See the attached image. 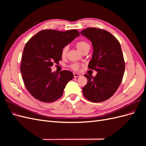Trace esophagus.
I'll return each mask as SVG.
<instances>
[{
	"mask_svg": "<svg viewBox=\"0 0 146 146\" xmlns=\"http://www.w3.org/2000/svg\"><path fill=\"white\" fill-rule=\"evenodd\" d=\"M81 75L79 74H77V73H74V77H80Z\"/></svg>",
	"mask_w": 146,
	"mask_h": 146,
	"instance_id": "esophagus-1",
	"label": "esophagus"
}]
</instances>
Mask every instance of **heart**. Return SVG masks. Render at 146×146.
Segmentation results:
<instances>
[{"label":"heart","mask_w":146,"mask_h":146,"mask_svg":"<svg viewBox=\"0 0 146 146\" xmlns=\"http://www.w3.org/2000/svg\"><path fill=\"white\" fill-rule=\"evenodd\" d=\"M76 46L77 47V49L80 51L81 53H82L83 51H85V50L87 49H90V44L88 42L85 41H78L76 44ZM69 49V47L68 46H65L61 50V56L62 57H65L67 55V53ZM81 65L78 63H73L72 64H70L69 66V67L71 68L74 70H78L79 69H80Z\"/></svg>","instance_id":"obj_1"}]
</instances>
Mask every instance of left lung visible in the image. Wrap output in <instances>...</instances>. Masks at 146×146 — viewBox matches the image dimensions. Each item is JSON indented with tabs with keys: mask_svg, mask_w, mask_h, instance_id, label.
Listing matches in <instances>:
<instances>
[{
	"mask_svg": "<svg viewBox=\"0 0 146 146\" xmlns=\"http://www.w3.org/2000/svg\"><path fill=\"white\" fill-rule=\"evenodd\" d=\"M80 33L93 46L88 68L98 72L95 77L84 75L88 82L82 88L83 94L88 100L101 102L111 98L122 82L125 61L121 44L112 34L103 29L87 28Z\"/></svg>",
	"mask_w": 146,
	"mask_h": 146,
	"instance_id": "1",
	"label": "left lung"
}]
</instances>
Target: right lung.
<instances>
[{
    "instance_id": "add662e5",
    "label": "right lung",
    "mask_w": 146,
    "mask_h": 146,
    "mask_svg": "<svg viewBox=\"0 0 146 146\" xmlns=\"http://www.w3.org/2000/svg\"><path fill=\"white\" fill-rule=\"evenodd\" d=\"M80 33L72 29L65 32L46 29L37 33L26 43L21 72L24 85L33 98L42 102L60 99L64 88L74 77L69 70L52 72L51 66L61 60V50Z\"/></svg>"
}]
</instances>
